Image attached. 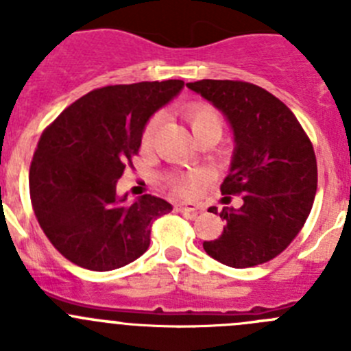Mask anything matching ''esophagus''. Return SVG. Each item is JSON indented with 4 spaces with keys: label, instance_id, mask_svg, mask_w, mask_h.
<instances>
[{
    "label": "esophagus",
    "instance_id": "esophagus-1",
    "mask_svg": "<svg viewBox=\"0 0 351 351\" xmlns=\"http://www.w3.org/2000/svg\"><path fill=\"white\" fill-rule=\"evenodd\" d=\"M176 211L180 213H185V215H197L199 211H201V206H195V204H186V202H178V204L175 206Z\"/></svg>",
    "mask_w": 351,
    "mask_h": 351
}]
</instances>
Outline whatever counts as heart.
I'll return each instance as SVG.
<instances>
[{
  "label": "heart",
  "instance_id": "obj_1",
  "mask_svg": "<svg viewBox=\"0 0 351 351\" xmlns=\"http://www.w3.org/2000/svg\"><path fill=\"white\" fill-rule=\"evenodd\" d=\"M183 116H185V119L191 124L194 135H199L202 131H215L220 136L223 133V119H221L220 112L213 106H209V104H202V101L191 104V106L183 110ZM157 124H159V116L150 117L149 123L145 124L142 133L143 145H149L152 142ZM199 183H201V176L197 173H189V175L176 176V178L171 180L173 189L183 195L195 194L199 189Z\"/></svg>",
  "mask_w": 351,
  "mask_h": 351
}]
</instances>
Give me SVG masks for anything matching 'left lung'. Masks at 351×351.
I'll use <instances>...</instances> for the list:
<instances>
[{
	"mask_svg": "<svg viewBox=\"0 0 351 351\" xmlns=\"http://www.w3.org/2000/svg\"><path fill=\"white\" fill-rule=\"evenodd\" d=\"M223 112L234 131L230 171L221 183L225 201L241 195V208H223V232L202 247L234 268L267 263L300 234L317 192L313 145L286 104L256 84L202 80L186 83ZM216 215V208H209Z\"/></svg>",
	"mask_w": 351,
	"mask_h": 351,
	"instance_id": "1",
	"label": "left lung"
}]
</instances>
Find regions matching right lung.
<instances>
[{
  "label": "right lung",
  "instance_id": "add662e5",
  "mask_svg": "<svg viewBox=\"0 0 351 351\" xmlns=\"http://www.w3.org/2000/svg\"><path fill=\"white\" fill-rule=\"evenodd\" d=\"M182 88L180 80L98 88L43 131L29 192L39 227L69 261L109 271L149 250L154 220L173 206L150 194L128 204L116 185L138 154L147 121Z\"/></svg>",
  "mask_w": 351,
  "mask_h": 351
}]
</instances>
